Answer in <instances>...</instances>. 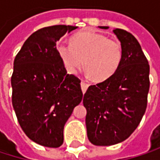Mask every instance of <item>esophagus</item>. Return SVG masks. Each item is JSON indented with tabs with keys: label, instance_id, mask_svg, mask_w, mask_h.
Listing matches in <instances>:
<instances>
[{
	"label": "esophagus",
	"instance_id": "esophagus-1",
	"mask_svg": "<svg viewBox=\"0 0 160 160\" xmlns=\"http://www.w3.org/2000/svg\"><path fill=\"white\" fill-rule=\"evenodd\" d=\"M80 86H81V90H82V92H83V93L86 92V90L88 89V87H89V83H87V82H85V81H81L80 82Z\"/></svg>",
	"mask_w": 160,
	"mask_h": 160
}]
</instances>
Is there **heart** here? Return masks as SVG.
I'll return each mask as SVG.
<instances>
[{
	"label": "heart",
	"instance_id": "heart-1",
	"mask_svg": "<svg viewBox=\"0 0 160 160\" xmlns=\"http://www.w3.org/2000/svg\"><path fill=\"white\" fill-rule=\"evenodd\" d=\"M56 50L69 73H78L84 62L86 70L96 81H104L113 76L123 56L118 41L95 32L78 33L72 37L71 44L59 42Z\"/></svg>",
	"mask_w": 160,
	"mask_h": 160
}]
</instances>
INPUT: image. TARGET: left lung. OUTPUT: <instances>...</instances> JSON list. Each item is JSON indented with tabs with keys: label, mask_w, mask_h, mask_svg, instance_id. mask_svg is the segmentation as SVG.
<instances>
[{
	"label": "left lung",
	"mask_w": 160,
	"mask_h": 160,
	"mask_svg": "<svg viewBox=\"0 0 160 160\" xmlns=\"http://www.w3.org/2000/svg\"><path fill=\"white\" fill-rule=\"evenodd\" d=\"M113 32L122 47L121 64L113 76L91 85L83 96L87 135L95 145H113L126 140L140 124L147 107L149 64L141 45L124 29Z\"/></svg>",
	"instance_id": "8db88e82"
}]
</instances>
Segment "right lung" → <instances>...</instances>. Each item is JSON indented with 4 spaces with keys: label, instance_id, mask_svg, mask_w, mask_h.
Returning <instances> with one entry per match:
<instances>
[{
    "label": "right lung",
    "instance_id": "right-lung-1",
    "mask_svg": "<svg viewBox=\"0 0 160 160\" xmlns=\"http://www.w3.org/2000/svg\"><path fill=\"white\" fill-rule=\"evenodd\" d=\"M77 27L56 25L32 33L14 61L12 104L26 135L37 144L59 147L64 126L82 100L80 80L67 69L56 42Z\"/></svg>",
    "mask_w": 160,
    "mask_h": 160
}]
</instances>
